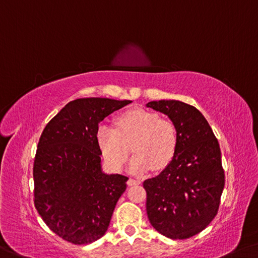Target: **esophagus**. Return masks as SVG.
<instances>
[{"label": "esophagus", "mask_w": 258, "mask_h": 258, "mask_svg": "<svg viewBox=\"0 0 258 258\" xmlns=\"http://www.w3.org/2000/svg\"><path fill=\"white\" fill-rule=\"evenodd\" d=\"M140 183H141V181H140V180H138V179H132V178H130L128 180H127V185H128V186L140 185Z\"/></svg>", "instance_id": "esophagus-1"}]
</instances>
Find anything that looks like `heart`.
<instances>
[{
	"label": "heart",
	"mask_w": 258,
	"mask_h": 258,
	"mask_svg": "<svg viewBox=\"0 0 258 258\" xmlns=\"http://www.w3.org/2000/svg\"><path fill=\"white\" fill-rule=\"evenodd\" d=\"M97 142L102 154L112 170L119 171L132 157L128 170L142 174L153 167L162 170L172 161L178 147V130L167 118L146 109H132L116 118V128L100 125Z\"/></svg>",
	"instance_id": "b5f03b06"
}]
</instances>
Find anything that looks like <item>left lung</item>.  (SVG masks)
I'll list each match as a JSON object with an SVG mask.
<instances>
[{
  "label": "left lung",
  "mask_w": 258,
  "mask_h": 258,
  "mask_svg": "<svg viewBox=\"0 0 258 258\" xmlns=\"http://www.w3.org/2000/svg\"><path fill=\"white\" fill-rule=\"evenodd\" d=\"M147 107L166 114L178 130L173 159L144 182L147 215L155 230L166 238H191L211 223L219 208L225 174L218 140L193 105L161 100Z\"/></svg>",
  "instance_id": "left-lung-1"
}]
</instances>
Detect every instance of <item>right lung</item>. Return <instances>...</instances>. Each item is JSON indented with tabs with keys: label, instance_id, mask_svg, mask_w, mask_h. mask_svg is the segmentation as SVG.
Instances as JSON below:
<instances>
[{
	"label": "right lung",
	"instance_id": "obj_1",
	"mask_svg": "<svg viewBox=\"0 0 258 258\" xmlns=\"http://www.w3.org/2000/svg\"><path fill=\"white\" fill-rule=\"evenodd\" d=\"M87 97L69 102L48 122L34 158V206L48 227L75 244H88L107 232L127 177L102 171L100 121L130 104Z\"/></svg>",
	"mask_w": 258,
	"mask_h": 258
}]
</instances>
